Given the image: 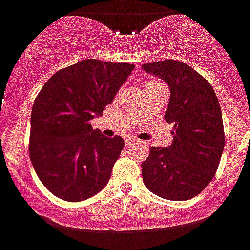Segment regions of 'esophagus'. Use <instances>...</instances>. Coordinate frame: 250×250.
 <instances>
[{
	"mask_svg": "<svg viewBox=\"0 0 250 250\" xmlns=\"http://www.w3.org/2000/svg\"><path fill=\"white\" fill-rule=\"evenodd\" d=\"M136 144V140H133V138H128V140H125V145L127 146H132V145Z\"/></svg>",
	"mask_w": 250,
	"mask_h": 250,
	"instance_id": "34e87169",
	"label": "esophagus"
}]
</instances>
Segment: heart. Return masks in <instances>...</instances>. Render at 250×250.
I'll return each instance as SVG.
<instances>
[{"label":"heart","mask_w":250,"mask_h":250,"mask_svg":"<svg viewBox=\"0 0 250 250\" xmlns=\"http://www.w3.org/2000/svg\"><path fill=\"white\" fill-rule=\"evenodd\" d=\"M157 83H160L159 81H156V80H148L147 83H146V86H154V85H157ZM145 86V87H146Z\"/></svg>","instance_id":"obj_1"}]
</instances>
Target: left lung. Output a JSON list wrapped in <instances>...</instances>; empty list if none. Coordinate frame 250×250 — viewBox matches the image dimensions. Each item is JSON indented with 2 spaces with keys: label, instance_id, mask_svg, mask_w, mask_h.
Segmentation results:
<instances>
[{
  "label": "left lung",
  "instance_id": "obj_1",
  "mask_svg": "<svg viewBox=\"0 0 250 250\" xmlns=\"http://www.w3.org/2000/svg\"><path fill=\"white\" fill-rule=\"evenodd\" d=\"M142 68L169 86L165 121L174 123L170 146L151 147L142 163L144 184L165 200H189L215 177L225 146L219 100L211 83L180 61H159Z\"/></svg>",
  "mask_w": 250,
  "mask_h": 250
}]
</instances>
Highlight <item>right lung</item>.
I'll return each instance as SVG.
<instances>
[{
	"label": "right lung",
	"instance_id": "add662e5",
	"mask_svg": "<svg viewBox=\"0 0 250 250\" xmlns=\"http://www.w3.org/2000/svg\"><path fill=\"white\" fill-rule=\"evenodd\" d=\"M133 68L83 60L54 73L38 94L29 155L42 183L61 200H87L109 182L125 141L105 137L90 121L103 114Z\"/></svg>",
	"mask_w": 250,
	"mask_h": 250
}]
</instances>
